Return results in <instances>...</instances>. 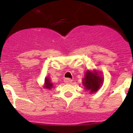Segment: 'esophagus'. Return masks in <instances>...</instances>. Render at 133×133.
<instances>
[{
	"label": "esophagus",
	"instance_id": "1",
	"mask_svg": "<svg viewBox=\"0 0 133 133\" xmlns=\"http://www.w3.org/2000/svg\"><path fill=\"white\" fill-rule=\"evenodd\" d=\"M64 82H65V83H66V84H70V83L72 82V80L70 79V78H65V79H64Z\"/></svg>",
	"mask_w": 133,
	"mask_h": 133
}]
</instances>
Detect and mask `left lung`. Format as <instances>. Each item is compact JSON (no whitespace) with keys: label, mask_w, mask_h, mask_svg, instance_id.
Listing matches in <instances>:
<instances>
[{"label":"left lung","mask_w":133,"mask_h":133,"mask_svg":"<svg viewBox=\"0 0 133 133\" xmlns=\"http://www.w3.org/2000/svg\"><path fill=\"white\" fill-rule=\"evenodd\" d=\"M103 83V78L96 70H87L85 72V77L83 79L84 89L90 90V92H95L100 89Z\"/></svg>","instance_id":"obj_1"}]
</instances>
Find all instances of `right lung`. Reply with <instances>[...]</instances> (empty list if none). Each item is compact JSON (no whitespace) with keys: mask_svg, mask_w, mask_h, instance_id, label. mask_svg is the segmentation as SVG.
<instances>
[{"mask_svg":"<svg viewBox=\"0 0 133 133\" xmlns=\"http://www.w3.org/2000/svg\"><path fill=\"white\" fill-rule=\"evenodd\" d=\"M53 87V84L52 83L50 82V80L49 79V77H46L45 78V81H44V86L43 87L44 89H51V88H52Z\"/></svg>","mask_w":133,"mask_h":133,"instance_id":"1","label":"right lung"}]
</instances>
